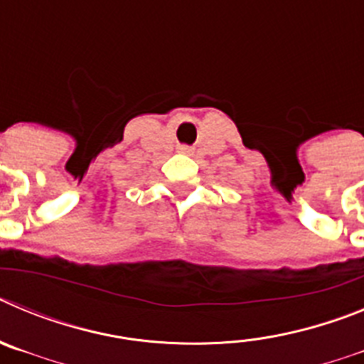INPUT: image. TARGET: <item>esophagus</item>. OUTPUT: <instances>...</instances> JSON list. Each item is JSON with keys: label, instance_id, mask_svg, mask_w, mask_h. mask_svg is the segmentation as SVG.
<instances>
[{"label": "esophagus", "instance_id": "obj_1", "mask_svg": "<svg viewBox=\"0 0 364 364\" xmlns=\"http://www.w3.org/2000/svg\"><path fill=\"white\" fill-rule=\"evenodd\" d=\"M180 151H182V153H191V149H189V147H180Z\"/></svg>", "mask_w": 364, "mask_h": 364}]
</instances>
